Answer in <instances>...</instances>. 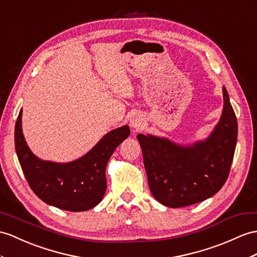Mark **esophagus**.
<instances>
[{"mask_svg":"<svg viewBox=\"0 0 257 257\" xmlns=\"http://www.w3.org/2000/svg\"><path fill=\"white\" fill-rule=\"evenodd\" d=\"M131 126L135 130H142L144 126H145V122H144L142 117L135 116L131 120Z\"/></svg>","mask_w":257,"mask_h":257,"instance_id":"obj_1","label":"esophagus"}]
</instances>
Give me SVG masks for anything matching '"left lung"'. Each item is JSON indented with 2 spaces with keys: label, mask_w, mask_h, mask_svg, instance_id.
<instances>
[{
  "label": "left lung",
  "mask_w": 257,
  "mask_h": 257,
  "mask_svg": "<svg viewBox=\"0 0 257 257\" xmlns=\"http://www.w3.org/2000/svg\"><path fill=\"white\" fill-rule=\"evenodd\" d=\"M223 109L214 131L204 141L181 145L166 137L137 135L150 192L171 208L203 202L221 189L232 164L237 121L226 87Z\"/></svg>",
  "instance_id": "1"
}]
</instances>
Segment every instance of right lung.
<instances>
[{
  "label": "right lung",
  "instance_id": "right-lung-1",
  "mask_svg": "<svg viewBox=\"0 0 257 257\" xmlns=\"http://www.w3.org/2000/svg\"><path fill=\"white\" fill-rule=\"evenodd\" d=\"M22 114L23 110L15 125V149L36 195L48 205L68 211H85L97 206L107 189V164L116 147L128 137V125L105 134L83 157L60 164L33 154L23 134Z\"/></svg>",
  "mask_w": 257,
  "mask_h": 257
}]
</instances>
